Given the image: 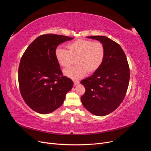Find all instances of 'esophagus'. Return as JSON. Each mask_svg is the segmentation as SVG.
Listing matches in <instances>:
<instances>
[{
    "mask_svg": "<svg viewBox=\"0 0 151 151\" xmlns=\"http://www.w3.org/2000/svg\"><path fill=\"white\" fill-rule=\"evenodd\" d=\"M79 84V81H74V86H76V85Z\"/></svg>",
    "mask_w": 151,
    "mask_h": 151,
    "instance_id": "esophagus-1",
    "label": "esophagus"
}]
</instances>
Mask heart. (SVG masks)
<instances>
[{"label":"heart","mask_w":151,"mask_h":151,"mask_svg":"<svg viewBox=\"0 0 151 151\" xmlns=\"http://www.w3.org/2000/svg\"><path fill=\"white\" fill-rule=\"evenodd\" d=\"M67 50L60 47L55 50V58L63 67H68L74 63L76 65L67 68L64 74L73 79H79L86 73L93 74L101 66L105 56L103 44L98 41L77 39L66 45Z\"/></svg>","instance_id":"b5f03b06"}]
</instances>
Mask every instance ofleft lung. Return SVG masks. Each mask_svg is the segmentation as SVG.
Here are the masks:
<instances>
[{
	"label": "left lung",
	"mask_w": 151,
	"mask_h": 151,
	"mask_svg": "<svg viewBox=\"0 0 151 151\" xmlns=\"http://www.w3.org/2000/svg\"><path fill=\"white\" fill-rule=\"evenodd\" d=\"M88 38L103 44L105 56L99 69L81 81L86 89L81 99L89 112L104 116L115 110L125 98L130 80L129 65L119 44L104 36Z\"/></svg>",
	"instance_id": "8db88e82"
}]
</instances>
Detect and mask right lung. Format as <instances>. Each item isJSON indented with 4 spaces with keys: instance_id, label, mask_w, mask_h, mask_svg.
Returning a JSON list of instances; mask_svg holds the SVG:
<instances>
[{
    "instance_id": "add662e5",
    "label": "right lung",
    "mask_w": 151,
    "mask_h": 151,
    "mask_svg": "<svg viewBox=\"0 0 151 151\" xmlns=\"http://www.w3.org/2000/svg\"><path fill=\"white\" fill-rule=\"evenodd\" d=\"M74 38L45 34L36 38L25 50L18 68L20 93L33 110L52 113L64 101L73 81L63 76L55 58L58 45Z\"/></svg>"
}]
</instances>
